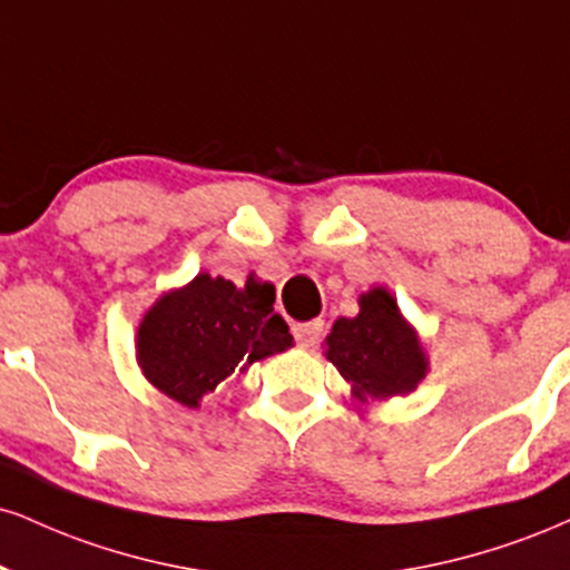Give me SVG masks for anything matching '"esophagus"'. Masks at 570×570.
<instances>
[{
	"instance_id": "1",
	"label": "esophagus",
	"mask_w": 570,
	"mask_h": 570,
	"mask_svg": "<svg viewBox=\"0 0 570 570\" xmlns=\"http://www.w3.org/2000/svg\"><path fill=\"white\" fill-rule=\"evenodd\" d=\"M292 334L303 347H313L315 342L321 340V334H324V321L315 318V321H307V324H294Z\"/></svg>"
}]
</instances>
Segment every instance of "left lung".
I'll return each instance as SVG.
<instances>
[{
	"label": "left lung",
	"mask_w": 570,
	"mask_h": 570,
	"mask_svg": "<svg viewBox=\"0 0 570 570\" xmlns=\"http://www.w3.org/2000/svg\"><path fill=\"white\" fill-rule=\"evenodd\" d=\"M326 358L355 387V395H406L428 372L420 340L385 289L361 297L355 318H340L326 337Z\"/></svg>",
	"instance_id": "1"
}]
</instances>
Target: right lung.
Segmentation results:
<instances>
[{
    "label": "right lung",
    "mask_w": 570,
    "mask_h": 570,
    "mask_svg": "<svg viewBox=\"0 0 570 570\" xmlns=\"http://www.w3.org/2000/svg\"><path fill=\"white\" fill-rule=\"evenodd\" d=\"M271 284L196 276L156 303L137 328V361L164 395L196 409L225 376L292 347L286 321L273 311Z\"/></svg>",
    "instance_id": "add662e5"
}]
</instances>
